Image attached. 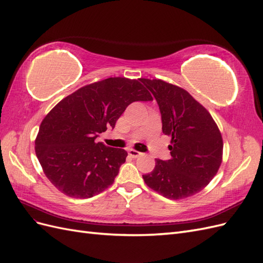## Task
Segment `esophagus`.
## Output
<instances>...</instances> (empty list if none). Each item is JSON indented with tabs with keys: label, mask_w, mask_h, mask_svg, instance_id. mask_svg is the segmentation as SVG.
<instances>
[{
	"label": "esophagus",
	"mask_w": 263,
	"mask_h": 263,
	"mask_svg": "<svg viewBox=\"0 0 263 263\" xmlns=\"http://www.w3.org/2000/svg\"><path fill=\"white\" fill-rule=\"evenodd\" d=\"M128 155L132 157V158H138L141 156V153H139V151L137 150H134V149H130L128 151Z\"/></svg>",
	"instance_id": "34e87169"
}]
</instances>
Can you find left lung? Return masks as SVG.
Returning <instances> with one entry per match:
<instances>
[{"mask_svg":"<svg viewBox=\"0 0 263 263\" xmlns=\"http://www.w3.org/2000/svg\"><path fill=\"white\" fill-rule=\"evenodd\" d=\"M139 80L154 94L160 108L162 132L171 137V159H156L155 169L142 176L145 183L171 200L201 192L222 161L224 144L217 124L186 90L160 79Z\"/></svg>","mask_w":263,"mask_h":263,"instance_id":"1","label":"left lung"}]
</instances>
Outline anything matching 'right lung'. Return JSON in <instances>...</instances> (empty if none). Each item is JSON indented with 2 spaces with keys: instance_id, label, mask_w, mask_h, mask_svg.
I'll return each mask as SVG.
<instances>
[{
  "instance_id": "right-lung-1",
  "label": "right lung",
  "mask_w": 263,
  "mask_h": 263,
  "mask_svg": "<svg viewBox=\"0 0 263 263\" xmlns=\"http://www.w3.org/2000/svg\"><path fill=\"white\" fill-rule=\"evenodd\" d=\"M151 100L138 80L122 77L84 85L62 99L45 116L35 139V153L47 179L74 198L105 191L114 183L127 153L95 138L107 127L114 128L130 103Z\"/></svg>"
}]
</instances>
